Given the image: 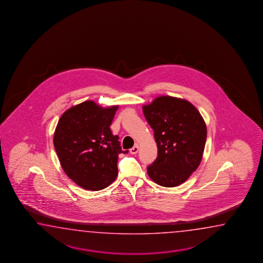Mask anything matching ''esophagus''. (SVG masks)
Instances as JSON below:
<instances>
[{
    "mask_svg": "<svg viewBox=\"0 0 263 263\" xmlns=\"http://www.w3.org/2000/svg\"><path fill=\"white\" fill-rule=\"evenodd\" d=\"M138 149H139V146H138V145L136 144V145H134L133 148H130V149H129V152H130V154H136V153L138 152Z\"/></svg>",
    "mask_w": 263,
    "mask_h": 263,
    "instance_id": "obj_1",
    "label": "esophagus"
}]
</instances>
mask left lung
<instances>
[{"mask_svg":"<svg viewBox=\"0 0 263 263\" xmlns=\"http://www.w3.org/2000/svg\"><path fill=\"white\" fill-rule=\"evenodd\" d=\"M154 130L158 156L147 167L155 183L175 187L189 179L201 162L207 126L199 111L184 99L160 96L143 105Z\"/></svg>","mask_w":263,"mask_h":263,"instance_id":"left-lung-1","label":"left lung"}]
</instances>
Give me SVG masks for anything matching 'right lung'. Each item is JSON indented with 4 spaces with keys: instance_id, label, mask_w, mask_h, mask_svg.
I'll return each mask as SVG.
<instances>
[{
    "instance_id": "add662e5",
    "label": "right lung",
    "mask_w": 263,
    "mask_h": 263,
    "mask_svg": "<svg viewBox=\"0 0 263 263\" xmlns=\"http://www.w3.org/2000/svg\"><path fill=\"white\" fill-rule=\"evenodd\" d=\"M118 105L102 107L85 101L67 109L59 118L53 145L67 177L85 190L100 191L118 177L123 151L110 129Z\"/></svg>"
}]
</instances>
